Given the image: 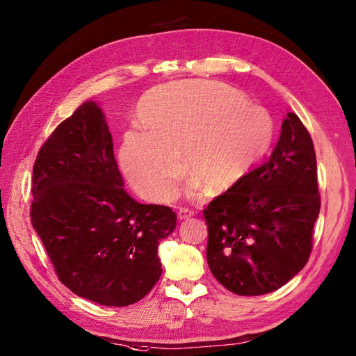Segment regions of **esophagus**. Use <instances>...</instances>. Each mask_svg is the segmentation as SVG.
I'll return each mask as SVG.
<instances>
[{"mask_svg":"<svg viewBox=\"0 0 356 356\" xmlns=\"http://www.w3.org/2000/svg\"><path fill=\"white\" fill-rule=\"evenodd\" d=\"M177 216H179V220H186V218H190V217L194 216V211L182 208V209H179V214Z\"/></svg>","mask_w":356,"mask_h":356,"instance_id":"esophagus-1","label":"esophagus"}]
</instances>
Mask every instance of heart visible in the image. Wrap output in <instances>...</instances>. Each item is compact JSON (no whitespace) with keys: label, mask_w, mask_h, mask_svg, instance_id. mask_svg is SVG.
<instances>
[{"label":"heart","mask_w":356,"mask_h":356,"mask_svg":"<svg viewBox=\"0 0 356 356\" xmlns=\"http://www.w3.org/2000/svg\"><path fill=\"white\" fill-rule=\"evenodd\" d=\"M145 130L124 136L119 159L131 185L145 197L170 199L185 170L186 191L225 193L237 186L266 153L272 120L220 82L185 81L151 90L139 104Z\"/></svg>","instance_id":"heart-1"}]
</instances>
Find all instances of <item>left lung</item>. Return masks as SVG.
<instances>
[{
    "instance_id": "8db88e82",
    "label": "left lung",
    "mask_w": 356,
    "mask_h": 356,
    "mask_svg": "<svg viewBox=\"0 0 356 356\" xmlns=\"http://www.w3.org/2000/svg\"><path fill=\"white\" fill-rule=\"evenodd\" d=\"M320 205L312 139L287 113L268 161L203 211L213 275L237 295L280 289L309 260Z\"/></svg>"
}]
</instances>
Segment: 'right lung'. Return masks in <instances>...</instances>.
<instances>
[{
  "label": "right lung",
  "instance_id": "add662e5",
  "mask_svg": "<svg viewBox=\"0 0 356 356\" xmlns=\"http://www.w3.org/2000/svg\"><path fill=\"white\" fill-rule=\"evenodd\" d=\"M30 217L63 284L102 306H130L161 278L159 241L176 229L168 207L124 190L107 120L86 101L38 153Z\"/></svg>",
  "mask_w": 356,
  "mask_h": 356
}]
</instances>
